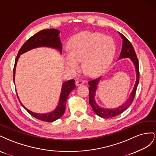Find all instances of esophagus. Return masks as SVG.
Returning <instances> with one entry per match:
<instances>
[{"label": "esophagus", "instance_id": "34e87169", "mask_svg": "<svg viewBox=\"0 0 156 156\" xmlns=\"http://www.w3.org/2000/svg\"><path fill=\"white\" fill-rule=\"evenodd\" d=\"M83 83H84V81L82 80H78L76 81V85L77 86L82 85V84H83Z\"/></svg>", "mask_w": 156, "mask_h": 156}]
</instances>
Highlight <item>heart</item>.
<instances>
[{
	"label": "heart",
	"mask_w": 156,
	"mask_h": 156,
	"mask_svg": "<svg viewBox=\"0 0 156 156\" xmlns=\"http://www.w3.org/2000/svg\"><path fill=\"white\" fill-rule=\"evenodd\" d=\"M70 53L65 55L66 68L75 72L82 61L85 73L91 76L99 75L112 63L115 51L113 39L99 33L82 32L75 35L69 43Z\"/></svg>",
	"instance_id": "b5f03b06"
}]
</instances>
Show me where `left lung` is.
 <instances>
[{
  "label": "left lung",
  "instance_id": "1",
  "mask_svg": "<svg viewBox=\"0 0 156 156\" xmlns=\"http://www.w3.org/2000/svg\"><path fill=\"white\" fill-rule=\"evenodd\" d=\"M119 34L121 35V37L123 39V44L122 51L121 53H120L118 59H121L123 58H130V59L133 62V63L134 64L135 66L136 74V82L135 83L134 88H133L129 97V99L126 101V103L115 108H102L96 103V101L95 100V92L97 89V85L98 83H99V82L101 77H99V78H97L95 80H91L88 82V84L90 85V87H89V91H90V93H89V94H90V100H89V103H90L91 106L93 108V110L94 111V112L97 115H99V116L103 118H109L116 116V115L122 114L123 111H125L133 103V99H134L135 96L138 84H139V61H138L134 48H133L131 43L128 41V39L125 36H123V35L120 33H119Z\"/></svg>",
  "mask_w": 156,
  "mask_h": 156
}]
</instances>
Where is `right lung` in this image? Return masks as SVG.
Segmentation results:
<instances>
[{"label":"right lung","instance_id":"1","mask_svg":"<svg viewBox=\"0 0 156 156\" xmlns=\"http://www.w3.org/2000/svg\"><path fill=\"white\" fill-rule=\"evenodd\" d=\"M60 31L55 29H49L46 30H42L38 33L33 35V37L29 38L27 41L23 45L21 46L20 50L17 53V55L15 60V64L14 67V82L15 84V74L16 67L17 65V62L18 61L20 55L32 49L37 48L39 47H48L55 49L60 53L62 52V44L61 42V39L59 37ZM75 88L74 80H70L69 81H66L62 84V88L61 91L60 98L59 101V104L56 108L52 112L46 114H38L33 112L32 111L27 108L25 106L21 103L19 99L18 95L17 94V98L20 100L21 106L27 111V112L33 116L34 118L41 121L46 122H54L57 119L60 118L63 115L65 111V105L69 95L71 91Z\"/></svg>","mask_w":156,"mask_h":156}]
</instances>
